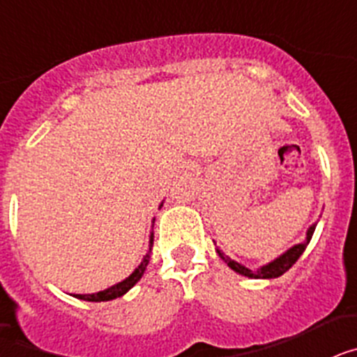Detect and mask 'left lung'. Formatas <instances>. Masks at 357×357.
I'll use <instances>...</instances> for the list:
<instances>
[{
	"label": "left lung",
	"mask_w": 357,
	"mask_h": 357,
	"mask_svg": "<svg viewBox=\"0 0 357 357\" xmlns=\"http://www.w3.org/2000/svg\"><path fill=\"white\" fill-rule=\"evenodd\" d=\"M314 229H317V225H313L311 229L307 230V238H305L304 243H301V245H295L293 248H289L286 254H282L280 257H277L273 263L266 264V266L259 268V270H248V268H245L243 264L236 263V261H232L229 257V255H225L223 252L218 250V254H220V257H222L223 261H225L227 264H229L234 272L241 273V275L245 277H252V279H275V277H280L282 273H286L289 270V268L293 266V264L298 261V257H301L302 254H304L305 247L309 245V241H311V238H313V232Z\"/></svg>",
	"instance_id": "left-lung-1"
}]
</instances>
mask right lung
Segmentation results:
<instances>
[{"label":"right lung","instance_id":"obj_1","mask_svg":"<svg viewBox=\"0 0 357 357\" xmlns=\"http://www.w3.org/2000/svg\"><path fill=\"white\" fill-rule=\"evenodd\" d=\"M151 247H153V238L150 239V250H148V254L144 255L143 263L135 268V272L132 273L128 279H125L123 282H119V284L112 286V288H109V289H103V291L93 293V295H75V296H77V298H82V301H87V302H105V301H112V298H118V296L125 295V293H127L128 289H130L132 286H134L135 282L141 279V277H143L144 270H146V266H148V261H150Z\"/></svg>","mask_w":357,"mask_h":357}]
</instances>
